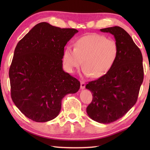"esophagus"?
Listing matches in <instances>:
<instances>
[{"instance_id": "34e87169", "label": "esophagus", "mask_w": 150, "mask_h": 150, "mask_svg": "<svg viewBox=\"0 0 150 150\" xmlns=\"http://www.w3.org/2000/svg\"><path fill=\"white\" fill-rule=\"evenodd\" d=\"M85 86H86L85 82L84 81H81V88L82 89V90H83V89L85 88Z\"/></svg>"}]
</instances>
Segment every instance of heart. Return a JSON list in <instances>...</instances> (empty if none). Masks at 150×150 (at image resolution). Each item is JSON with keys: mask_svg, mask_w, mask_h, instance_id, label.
I'll return each mask as SVG.
<instances>
[{"mask_svg": "<svg viewBox=\"0 0 150 150\" xmlns=\"http://www.w3.org/2000/svg\"><path fill=\"white\" fill-rule=\"evenodd\" d=\"M119 46L113 39L100 34H90L76 41L75 47L67 46L63 53L67 71L75 73L82 64L86 77L100 78L109 72L119 56Z\"/></svg>", "mask_w": 150, "mask_h": 150, "instance_id": "obj_1", "label": "heart"}]
</instances>
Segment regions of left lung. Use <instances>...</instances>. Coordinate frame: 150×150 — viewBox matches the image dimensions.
I'll use <instances>...</instances> for the list:
<instances>
[{
    "label": "left lung",
    "instance_id": "left-lung-1",
    "mask_svg": "<svg viewBox=\"0 0 150 150\" xmlns=\"http://www.w3.org/2000/svg\"><path fill=\"white\" fill-rule=\"evenodd\" d=\"M100 30L114 36L119 56L106 75L86 86L93 95L86 112L92 120L109 124L122 117L135 104L144 69L141 50L123 28L113 26Z\"/></svg>",
    "mask_w": 150,
    "mask_h": 150
}]
</instances>
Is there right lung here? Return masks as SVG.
Returning a JSON list of instances; mask_svg holds the SVG:
<instances>
[{
  "label": "right lung",
  "instance_id": "obj_1",
  "mask_svg": "<svg viewBox=\"0 0 150 150\" xmlns=\"http://www.w3.org/2000/svg\"><path fill=\"white\" fill-rule=\"evenodd\" d=\"M77 33L73 28L40 22L16 46L9 71L11 97L31 120L44 122L55 119L63 97L80 88V82L63 70L62 60L66 44Z\"/></svg>",
  "mask_w": 150,
  "mask_h": 150
}]
</instances>
